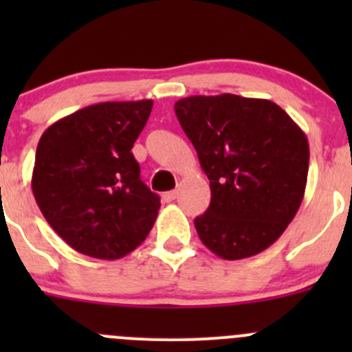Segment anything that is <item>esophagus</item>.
Listing matches in <instances>:
<instances>
[{
	"label": "esophagus",
	"instance_id": "1",
	"mask_svg": "<svg viewBox=\"0 0 352 352\" xmlns=\"http://www.w3.org/2000/svg\"><path fill=\"white\" fill-rule=\"evenodd\" d=\"M175 197H177V190H168V192H163V196H162V199L165 202L175 201Z\"/></svg>",
	"mask_w": 352,
	"mask_h": 352
}]
</instances>
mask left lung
I'll use <instances>...</instances> for the list:
<instances>
[{
    "label": "left lung",
    "mask_w": 352,
    "mask_h": 352,
    "mask_svg": "<svg viewBox=\"0 0 352 352\" xmlns=\"http://www.w3.org/2000/svg\"><path fill=\"white\" fill-rule=\"evenodd\" d=\"M175 113L211 187V204L194 219L201 242L226 261L271 247L305 196L303 131L274 102L232 94L186 97Z\"/></svg>",
    "instance_id": "1"
}]
</instances>
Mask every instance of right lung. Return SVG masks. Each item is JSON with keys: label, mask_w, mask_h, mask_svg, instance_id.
<instances>
[{"label": "right lung", "mask_w": 352, "mask_h": 352, "mask_svg": "<svg viewBox=\"0 0 352 352\" xmlns=\"http://www.w3.org/2000/svg\"><path fill=\"white\" fill-rule=\"evenodd\" d=\"M153 100L104 102L42 134L32 192L51 228L76 252L116 261L144 242L160 197L140 179L134 141Z\"/></svg>", "instance_id": "obj_1"}]
</instances>
